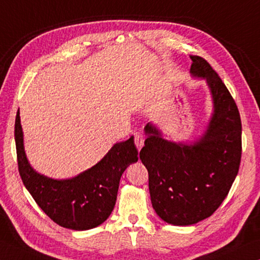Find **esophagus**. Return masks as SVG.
<instances>
[{
	"mask_svg": "<svg viewBox=\"0 0 260 260\" xmlns=\"http://www.w3.org/2000/svg\"><path fill=\"white\" fill-rule=\"evenodd\" d=\"M134 142H135L136 148H138V150L140 151L141 148H142L143 144H144V138H143V135H142V134H135Z\"/></svg>",
	"mask_w": 260,
	"mask_h": 260,
	"instance_id": "34e87169",
	"label": "esophagus"
}]
</instances>
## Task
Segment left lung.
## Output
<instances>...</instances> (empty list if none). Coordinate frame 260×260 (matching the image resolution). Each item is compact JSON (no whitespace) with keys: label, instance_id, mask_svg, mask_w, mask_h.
Here are the masks:
<instances>
[{"label":"left lung","instance_id":"left-lung-1","mask_svg":"<svg viewBox=\"0 0 260 260\" xmlns=\"http://www.w3.org/2000/svg\"><path fill=\"white\" fill-rule=\"evenodd\" d=\"M190 58L191 76L204 79L212 96L208 127L188 144L165 140L149 122L140 151L148 170L152 208L174 226L193 225L219 208L239 172L242 153V124L234 99L208 61L200 56Z\"/></svg>","mask_w":260,"mask_h":260}]
</instances>
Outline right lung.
I'll return each mask as SVG.
<instances>
[{
    "label": "right lung",
    "instance_id": "obj_1",
    "mask_svg": "<svg viewBox=\"0 0 260 260\" xmlns=\"http://www.w3.org/2000/svg\"><path fill=\"white\" fill-rule=\"evenodd\" d=\"M19 174L24 186L52 221L74 231L100 226L116 205L124 171L139 159L134 136L116 143L98 164L71 179L57 180L38 173L28 162L19 110L15 122Z\"/></svg>",
    "mask_w": 260,
    "mask_h": 260
}]
</instances>
